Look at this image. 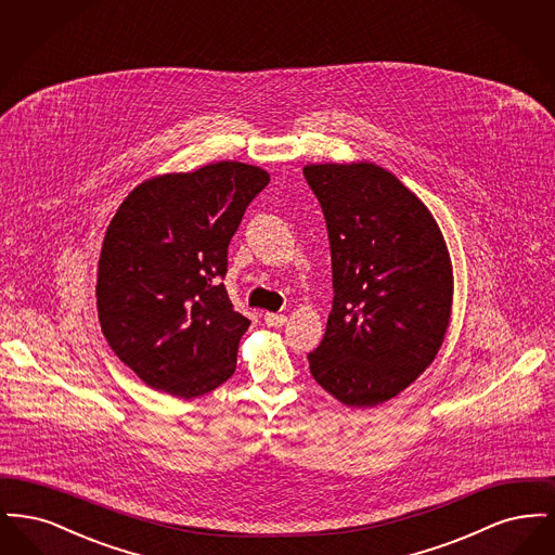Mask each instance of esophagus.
Segmentation results:
<instances>
[{"instance_id": "obj_1", "label": "esophagus", "mask_w": 555, "mask_h": 555, "mask_svg": "<svg viewBox=\"0 0 555 555\" xmlns=\"http://www.w3.org/2000/svg\"><path fill=\"white\" fill-rule=\"evenodd\" d=\"M266 324L268 326H274V328H279V326H283L285 322H287V317L285 314H274V312H268L264 317Z\"/></svg>"}]
</instances>
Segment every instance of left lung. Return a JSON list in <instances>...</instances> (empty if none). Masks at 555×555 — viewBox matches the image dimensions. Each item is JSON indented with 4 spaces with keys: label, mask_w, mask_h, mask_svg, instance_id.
<instances>
[{
    "label": "left lung",
    "mask_w": 555,
    "mask_h": 555,
    "mask_svg": "<svg viewBox=\"0 0 555 555\" xmlns=\"http://www.w3.org/2000/svg\"><path fill=\"white\" fill-rule=\"evenodd\" d=\"M324 211L333 310L308 353L318 385L349 408L378 405L435 360L451 314L448 245L423 202L372 164H308Z\"/></svg>",
    "instance_id": "8db88e82"
}]
</instances>
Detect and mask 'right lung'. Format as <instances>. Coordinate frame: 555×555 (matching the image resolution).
I'll list each match as a JSON object with an SVG mask.
<instances>
[{
	"label": "right lung",
	"instance_id": "add662e5",
	"mask_svg": "<svg viewBox=\"0 0 555 555\" xmlns=\"http://www.w3.org/2000/svg\"><path fill=\"white\" fill-rule=\"evenodd\" d=\"M268 172L216 162L134 186L107 227L98 314L114 353L156 391L206 396L237 366L249 320L227 287L229 243Z\"/></svg>",
	"mask_w": 555,
	"mask_h": 555
}]
</instances>
